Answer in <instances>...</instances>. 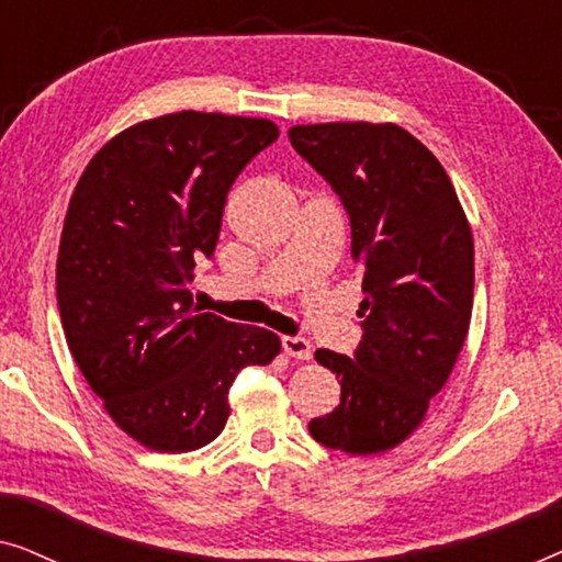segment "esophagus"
<instances>
[{
  "label": "esophagus",
  "instance_id": "obj_1",
  "mask_svg": "<svg viewBox=\"0 0 562 562\" xmlns=\"http://www.w3.org/2000/svg\"><path fill=\"white\" fill-rule=\"evenodd\" d=\"M281 345H283V352H286V356H291V358H299V360H310L312 358V342L306 340V337L283 335Z\"/></svg>",
  "mask_w": 562,
  "mask_h": 562
}]
</instances>
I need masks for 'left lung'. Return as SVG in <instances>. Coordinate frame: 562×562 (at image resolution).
<instances>
[{
  "label": "left lung",
  "instance_id": "obj_1",
  "mask_svg": "<svg viewBox=\"0 0 562 562\" xmlns=\"http://www.w3.org/2000/svg\"><path fill=\"white\" fill-rule=\"evenodd\" d=\"M289 140L340 196L366 294L356 356L314 352L340 379V404L310 432L325 448L373 456L422 425L463 348L471 225L440 160L404 127L325 122L291 127Z\"/></svg>",
  "mask_w": 562,
  "mask_h": 562
}]
</instances>
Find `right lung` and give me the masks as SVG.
I'll return each instance as SVG.
<instances>
[{"instance_id": "obj_1", "label": "right lung", "mask_w": 562, "mask_h": 562, "mask_svg": "<svg viewBox=\"0 0 562 562\" xmlns=\"http://www.w3.org/2000/svg\"><path fill=\"white\" fill-rule=\"evenodd\" d=\"M279 127L173 112L114 135L76 183L56 296L68 350L104 409L145 448L189 452L229 417L245 366L281 352L271 329L199 312L189 283L217 248L227 191Z\"/></svg>"}]
</instances>
